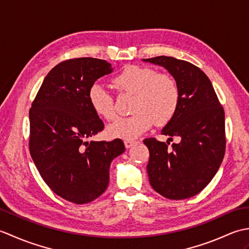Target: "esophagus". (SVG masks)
I'll return each instance as SVG.
<instances>
[{
	"instance_id": "34e87169",
	"label": "esophagus",
	"mask_w": 249,
	"mask_h": 249,
	"mask_svg": "<svg viewBox=\"0 0 249 249\" xmlns=\"http://www.w3.org/2000/svg\"><path fill=\"white\" fill-rule=\"evenodd\" d=\"M137 143H138V141H136V140H125L124 141V144H125L126 149H129V147H131Z\"/></svg>"
}]
</instances>
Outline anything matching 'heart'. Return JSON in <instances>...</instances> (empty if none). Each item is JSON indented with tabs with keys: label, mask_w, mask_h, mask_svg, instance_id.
I'll return each instance as SVG.
<instances>
[{
	"label": "heart",
	"mask_w": 249,
	"mask_h": 249,
	"mask_svg": "<svg viewBox=\"0 0 249 249\" xmlns=\"http://www.w3.org/2000/svg\"><path fill=\"white\" fill-rule=\"evenodd\" d=\"M121 94L134 95L129 116L116 119L107 128L111 138L133 140L152 125L163 126L176 115L179 104V89L171 75L157 72L149 66L130 65L113 79ZM89 102L99 118L111 121L115 118L114 97L103 86L95 83L89 89Z\"/></svg>",
	"instance_id": "b5f03b06"
}]
</instances>
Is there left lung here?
Segmentation results:
<instances>
[{
	"label": "left lung",
	"mask_w": 249,
	"mask_h": 249,
	"mask_svg": "<svg viewBox=\"0 0 249 249\" xmlns=\"http://www.w3.org/2000/svg\"><path fill=\"white\" fill-rule=\"evenodd\" d=\"M171 73L179 89L176 115L162 129L166 142L144 139L150 151L146 166L153 189L181 200L200 193L217 172L226 151L225 111L208 76L192 63L172 56L144 60ZM173 136L178 144L169 147Z\"/></svg>",
	"instance_id": "left-lung-1"
}]
</instances>
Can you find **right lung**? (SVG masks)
Instances as JSON below:
<instances>
[{"mask_svg":"<svg viewBox=\"0 0 249 249\" xmlns=\"http://www.w3.org/2000/svg\"><path fill=\"white\" fill-rule=\"evenodd\" d=\"M112 71L94 57L61 62L48 72L30 109L29 149L53 193L76 204L89 203L108 187L113 158L123 141H87L105 127L89 102V89Z\"/></svg>","mask_w":249,"mask_h":249,"instance_id":"right-lung-1","label":"right lung"}]
</instances>
